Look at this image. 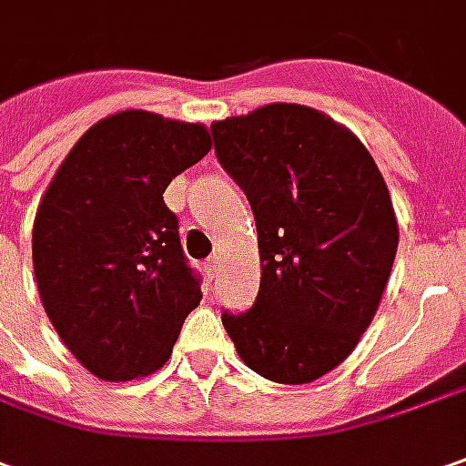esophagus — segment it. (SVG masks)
Listing matches in <instances>:
<instances>
[{
	"instance_id": "1",
	"label": "esophagus",
	"mask_w": 466,
	"mask_h": 466,
	"mask_svg": "<svg viewBox=\"0 0 466 466\" xmlns=\"http://www.w3.org/2000/svg\"><path fill=\"white\" fill-rule=\"evenodd\" d=\"M204 270H207L208 278H214L217 270H219V258H217V255H214V258H208L207 262H204Z\"/></svg>"
}]
</instances>
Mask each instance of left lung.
I'll list each match as a JSON object with an SVG mask.
<instances>
[{
  "mask_svg": "<svg viewBox=\"0 0 466 466\" xmlns=\"http://www.w3.org/2000/svg\"><path fill=\"white\" fill-rule=\"evenodd\" d=\"M214 150L249 198L259 290L221 324L249 370L303 385L360 344L398 252V219L372 155L303 104H265L211 125Z\"/></svg>",
  "mask_w": 466,
  "mask_h": 466,
  "instance_id": "8db88e82",
  "label": "left lung"
}]
</instances>
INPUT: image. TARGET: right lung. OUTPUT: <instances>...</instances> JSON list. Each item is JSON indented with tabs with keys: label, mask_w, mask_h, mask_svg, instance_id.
Masks as SVG:
<instances>
[{
	"label": "right lung",
	"mask_w": 466,
	"mask_h": 466,
	"mask_svg": "<svg viewBox=\"0 0 466 466\" xmlns=\"http://www.w3.org/2000/svg\"><path fill=\"white\" fill-rule=\"evenodd\" d=\"M208 150L211 135L198 122L145 109L109 114L71 147L37 207L33 268L43 309L99 380L160 370L201 300L163 193Z\"/></svg>",
	"instance_id": "add662e5"
}]
</instances>
